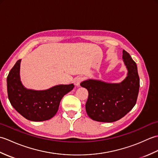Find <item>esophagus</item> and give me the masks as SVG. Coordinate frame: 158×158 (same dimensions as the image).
<instances>
[{
	"instance_id": "obj_1",
	"label": "esophagus",
	"mask_w": 158,
	"mask_h": 158,
	"mask_svg": "<svg viewBox=\"0 0 158 158\" xmlns=\"http://www.w3.org/2000/svg\"><path fill=\"white\" fill-rule=\"evenodd\" d=\"M83 78L81 77H76V78L74 79V84H75L76 86H79L80 83H81V82L83 81Z\"/></svg>"
}]
</instances>
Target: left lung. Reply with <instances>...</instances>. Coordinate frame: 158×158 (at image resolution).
<instances>
[{
    "mask_svg": "<svg viewBox=\"0 0 158 158\" xmlns=\"http://www.w3.org/2000/svg\"><path fill=\"white\" fill-rule=\"evenodd\" d=\"M122 58L127 74L121 83H110L88 79L80 84L88 91L85 110L93 120L115 122L125 116L136 105L140 87L137 66L125 50H123Z\"/></svg>",
    "mask_w": 158,
    "mask_h": 158,
    "instance_id": "1",
    "label": "left lung"
}]
</instances>
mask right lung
I'll use <instances>...</instances> for the list:
<instances>
[{
    "label": "right lung",
    "mask_w": 158,
    "mask_h": 158,
    "mask_svg": "<svg viewBox=\"0 0 158 158\" xmlns=\"http://www.w3.org/2000/svg\"><path fill=\"white\" fill-rule=\"evenodd\" d=\"M21 60L17 61L6 79L8 98L20 115L33 122L52 118L58 111L62 97L73 89V83L58 85L45 90L26 89L20 81Z\"/></svg>",
    "instance_id": "right-lung-1"
}]
</instances>
